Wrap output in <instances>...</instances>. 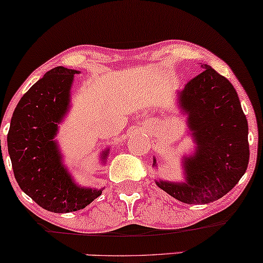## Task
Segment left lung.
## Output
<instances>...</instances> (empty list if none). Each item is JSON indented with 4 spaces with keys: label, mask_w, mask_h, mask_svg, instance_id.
<instances>
[{
    "label": "left lung",
    "mask_w": 263,
    "mask_h": 263,
    "mask_svg": "<svg viewBox=\"0 0 263 263\" xmlns=\"http://www.w3.org/2000/svg\"><path fill=\"white\" fill-rule=\"evenodd\" d=\"M201 68L177 95L195 144L194 153L182 158L184 182L156 180L185 204H208L224 197L245 174L250 158L249 126L236 90L210 65Z\"/></svg>",
    "instance_id": "left-lung-1"
}]
</instances>
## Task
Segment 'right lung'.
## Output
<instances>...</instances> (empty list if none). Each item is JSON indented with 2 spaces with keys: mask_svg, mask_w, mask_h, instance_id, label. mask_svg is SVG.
Returning <instances> with one entry per match:
<instances>
[{
  "mask_svg": "<svg viewBox=\"0 0 263 263\" xmlns=\"http://www.w3.org/2000/svg\"><path fill=\"white\" fill-rule=\"evenodd\" d=\"M79 70L57 66L22 96L12 115L7 147L20 188L43 209L70 213L87 206L102 189L75 183L63 162L55 138L70 108L74 74ZM108 148L102 151L105 163Z\"/></svg>",
  "mask_w": 263,
  "mask_h": 263,
  "instance_id": "right-lung-1",
  "label": "right lung"
}]
</instances>
